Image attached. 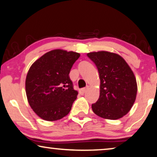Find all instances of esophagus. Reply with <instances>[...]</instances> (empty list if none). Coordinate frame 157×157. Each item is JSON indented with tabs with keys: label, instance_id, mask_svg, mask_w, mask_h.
Wrapping results in <instances>:
<instances>
[{
	"label": "esophagus",
	"instance_id": "1",
	"mask_svg": "<svg viewBox=\"0 0 157 157\" xmlns=\"http://www.w3.org/2000/svg\"><path fill=\"white\" fill-rule=\"evenodd\" d=\"M88 87H86V88H82V89H81L80 90H79V93H80L81 95H83L85 93H86V91H87Z\"/></svg>",
	"mask_w": 157,
	"mask_h": 157
}]
</instances>
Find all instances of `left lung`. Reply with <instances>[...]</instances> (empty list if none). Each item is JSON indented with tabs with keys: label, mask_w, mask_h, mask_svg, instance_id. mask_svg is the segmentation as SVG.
I'll return each instance as SVG.
<instances>
[{
	"label": "left lung",
	"mask_w": 157,
	"mask_h": 157,
	"mask_svg": "<svg viewBox=\"0 0 157 157\" xmlns=\"http://www.w3.org/2000/svg\"><path fill=\"white\" fill-rule=\"evenodd\" d=\"M87 56L96 65L101 80L99 98L92 104L93 111L104 119H120L129 113L137 96L132 70L121 56L113 52H94Z\"/></svg>",
	"instance_id": "8db88e82"
}]
</instances>
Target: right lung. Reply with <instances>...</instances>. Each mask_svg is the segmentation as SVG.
Wrapping results in <instances>:
<instances>
[{"mask_svg":"<svg viewBox=\"0 0 157 157\" xmlns=\"http://www.w3.org/2000/svg\"><path fill=\"white\" fill-rule=\"evenodd\" d=\"M80 54L63 49L45 53L34 62L26 76L25 91L34 112L47 121H56L69 114L78 91L69 72Z\"/></svg>","mask_w":157,"mask_h":157,"instance_id":"obj_1","label":"right lung"}]
</instances>
